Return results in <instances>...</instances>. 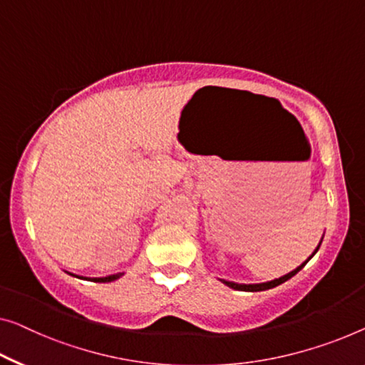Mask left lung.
Returning a JSON list of instances; mask_svg holds the SVG:
<instances>
[{"label":"left lung","mask_w":365,"mask_h":365,"mask_svg":"<svg viewBox=\"0 0 365 365\" xmlns=\"http://www.w3.org/2000/svg\"><path fill=\"white\" fill-rule=\"evenodd\" d=\"M319 244H322V242H319ZM318 249H319V246L317 247V251H314V252L312 254V257H313L314 254L318 252ZM312 257H309V259H312ZM307 262H308V260H307ZM307 262H303V264L300 265V267H297L295 270L288 272L287 275L280 277V279L265 282V284H249V285H246V284H235V282H227V280H221V282H222V284H225V285L235 288V290H241V292H262V290H269V288H274V287H277V285L284 284V282H287L288 279H292V277L295 275L297 272H300V270L304 267V264H307Z\"/></svg>","instance_id":"1"}]
</instances>
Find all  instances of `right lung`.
<instances>
[{"mask_svg":"<svg viewBox=\"0 0 365 365\" xmlns=\"http://www.w3.org/2000/svg\"><path fill=\"white\" fill-rule=\"evenodd\" d=\"M70 275H73V274H70ZM123 274H114V275H108V277H100V279H88V280H91V282H100V284H106V282H113V280H118L119 277H121ZM73 277H77V275H73ZM78 279H83V277H78Z\"/></svg>","mask_w":365,"mask_h":365,"instance_id":"right-lung-1","label":"right lung"}]
</instances>
